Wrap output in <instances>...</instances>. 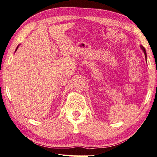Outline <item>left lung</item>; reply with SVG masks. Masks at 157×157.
Returning <instances> with one entry per match:
<instances>
[{
  "label": "left lung",
  "instance_id": "1",
  "mask_svg": "<svg viewBox=\"0 0 157 157\" xmlns=\"http://www.w3.org/2000/svg\"><path fill=\"white\" fill-rule=\"evenodd\" d=\"M140 47H141V49H142V50L144 52V55H145V57H146V50H145V48L143 46H140Z\"/></svg>",
  "mask_w": 157,
  "mask_h": 157
}]
</instances>
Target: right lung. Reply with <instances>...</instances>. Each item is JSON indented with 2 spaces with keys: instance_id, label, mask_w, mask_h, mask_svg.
<instances>
[{
  "instance_id": "right-lung-1",
  "label": "right lung",
  "mask_w": 157,
  "mask_h": 157,
  "mask_svg": "<svg viewBox=\"0 0 157 157\" xmlns=\"http://www.w3.org/2000/svg\"><path fill=\"white\" fill-rule=\"evenodd\" d=\"M17 48H18V46H17V49H16V51H17Z\"/></svg>"
}]
</instances>
